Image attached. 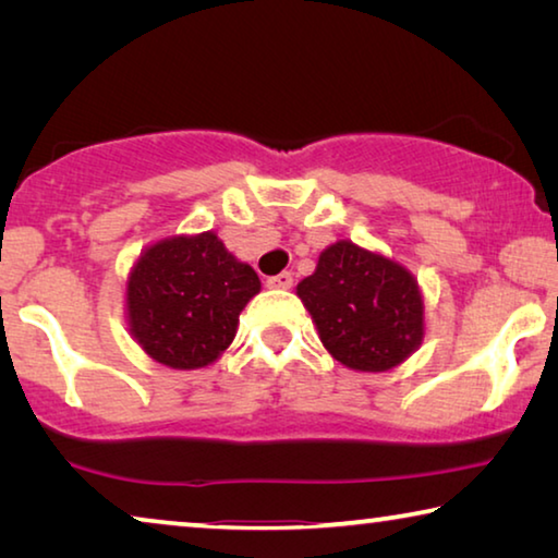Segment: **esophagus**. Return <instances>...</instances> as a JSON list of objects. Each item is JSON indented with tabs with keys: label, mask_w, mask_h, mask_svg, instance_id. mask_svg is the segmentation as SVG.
<instances>
[{
	"label": "esophagus",
	"mask_w": 558,
	"mask_h": 558,
	"mask_svg": "<svg viewBox=\"0 0 558 558\" xmlns=\"http://www.w3.org/2000/svg\"><path fill=\"white\" fill-rule=\"evenodd\" d=\"M266 286L272 288V290H288V288H292V272L282 270V272H278V276L268 278Z\"/></svg>",
	"instance_id": "1"
}]
</instances>
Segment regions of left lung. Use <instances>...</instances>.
<instances>
[{
    "instance_id": "obj_1",
    "label": "left lung",
    "mask_w": 558,
    "mask_h": 558,
    "mask_svg": "<svg viewBox=\"0 0 558 558\" xmlns=\"http://www.w3.org/2000/svg\"><path fill=\"white\" fill-rule=\"evenodd\" d=\"M319 339L356 372H389L423 342V298L401 263L337 241L298 286Z\"/></svg>"
}]
</instances>
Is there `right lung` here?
Here are the masks:
<instances>
[{
    "mask_svg": "<svg viewBox=\"0 0 558 558\" xmlns=\"http://www.w3.org/2000/svg\"><path fill=\"white\" fill-rule=\"evenodd\" d=\"M258 290L256 270L214 231L172 235L145 248L130 272V332L155 362L202 369L229 349L241 310Z\"/></svg>",
    "mask_w": 558,
    "mask_h": 558,
    "instance_id": "obj_1",
    "label": "right lung"
}]
</instances>
